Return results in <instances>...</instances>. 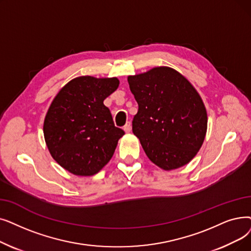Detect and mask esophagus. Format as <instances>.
Instances as JSON below:
<instances>
[{
	"mask_svg": "<svg viewBox=\"0 0 251 251\" xmlns=\"http://www.w3.org/2000/svg\"><path fill=\"white\" fill-rule=\"evenodd\" d=\"M124 131L126 132V133H129L130 131H131V123L130 122H127L126 124H125V126H124Z\"/></svg>",
	"mask_w": 251,
	"mask_h": 251,
	"instance_id": "1",
	"label": "esophagus"
}]
</instances>
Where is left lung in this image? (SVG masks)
Returning <instances> with one entry per match:
<instances>
[{
    "instance_id": "8db88e82",
    "label": "left lung",
    "mask_w": 251,
    "mask_h": 251,
    "mask_svg": "<svg viewBox=\"0 0 251 251\" xmlns=\"http://www.w3.org/2000/svg\"><path fill=\"white\" fill-rule=\"evenodd\" d=\"M127 80L138 103L132 131L148 158L166 171L187 165L207 131V112L198 91L169 67L152 68Z\"/></svg>"
}]
</instances>
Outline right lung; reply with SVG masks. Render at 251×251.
Wrapping results in <instances>:
<instances>
[{"label": "right lung", "mask_w": 251, "mask_h": 251, "mask_svg": "<svg viewBox=\"0 0 251 251\" xmlns=\"http://www.w3.org/2000/svg\"><path fill=\"white\" fill-rule=\"evenodd\" d=\"M119 84L116 77L81 75L65 84L48 108L43 126L45 143L52 158L75 176L100 172L125 134L115 127L103 104Z\"/></svg>", "instance_id": "obj_1"}]
</instances>
